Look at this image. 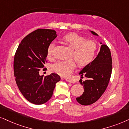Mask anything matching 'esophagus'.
Wrapping results in <instances>:
<instances>
[{
  "label": "esophagus",
  "mask_w": 129,
  "mask_h": 129,
  "mask_svg": "<svg viewBox=\"0 0 129 129\" xmlns=\"http://www.w3.org/2000/svg\"><path fill=\"white\" fill-rule=\"evenodd\" d=\"M66 81L68 82H71V83H73V82H74V80H72V79H70V78H67L66 79Z\"/></svg>",
  "instance_id": "esophagus-1"
}]
</instances>
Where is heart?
Masks as SVG:
<instances>
[{
    "label": "heart",
    "instance_id": "b5f03b06",
    "mask_svg": "<svg viewBox=\"0 0 129 129\" xmlns=\"http://www.w3.org/2000/svg\"><path fill=\"white\" fill-rule=\"evenodd\" d=\"M65 44L73 49L71 58L75 59L80 68L85 67L93 61L95 57L97 45L95 41L86 40L84 37L75 33L67 34L62 37ZM54 44H51L47 49L48 57L54 56ZM75 67V62L73 60L68 61H59L52 65L51 70L61 76L70 74Z\"/></svg>",
    "mask_w": 129,
    "mask_h": 129
}]
</instances>
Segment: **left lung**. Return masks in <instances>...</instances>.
I'll return each instance as SVG.
<instances>
[{
	"label": "left lung",
	"instance_id": "left-lung-1",
	"mask_svg": "<svg viewBox=\"0 0 129 129\" xmlns=\"http://www.w3.org/2000/svg\"><path fill=\"white\" fill-rule=\"evenodd\" d=\"M93 35L99 36L95 32L91 31ZM100 44H102L100 42ZM112 71V59L110 49L106 45H101L97 57L88 66L85 67L79 74L87 77L83 81L80 80L83 85L84 92L77 101L81 105L88 106L99 100L105 91L109 84Z\"/></svg>",
	"mask_w": 129,
	"mask_h": 129
}]
</instances>
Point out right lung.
Returning a JSON list of instances; mask_svg holds the SVG:
<instances>
[{
  "label": "right lung",
  "mask_w": 129,
  "mask_h": 129,
  "mask_svg": "<svg viewBox=\"0 0 129 129\" xmlns=\"http://www.w3.org/2000/svg\"><path fill=\"white\" fill-rule=\"evenodd\" d=\"M57 37L55 30L38 29L22 39L15 53L13 70L16 84L23 97L31 103L42 104L52 97L61 78L55 73L44 77L47 49Z\"/></svg>",
  "instance_id": "1"
}]
</instances>
